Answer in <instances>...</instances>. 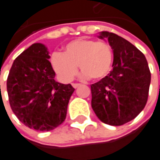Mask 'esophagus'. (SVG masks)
Returning a JSON list of instances; mask_svg holds the SVG:
<instances>
[{
    "label": "esophagus",
    "mask_w": 160,
    "mask_h": 160,
    "mask_svg": "<svg viewBox=\"0 0 160 160\" xmlns=\"http://www.w3.org/2000/svg\"><path fill=\"white\" fill-rule=\"evenodd\" d=\"M72 86H73V88H77V87H79L80 86V84H78V83H73L72 84Z\"/></svg>",
    "instance_id": "34e87169"
}]
</instances>
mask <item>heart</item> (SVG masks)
<instances>
[{"instance_id": "b5f03b06", "label": "heart", "mask_w": 160, "mask_h": 160, "mask_svg": "<svg viewBox=\"0 0 160 160\" xmlns=\"http://www.w3.org/2000/svg\"><path fill=\"white\" fill-rule=\"evenodd\" d=\"M113 62V49L104 41L79 38L68 42L62 53H54L50 63L63 82L73 79L79 65L83 77L101 80L110 73Z\"/></svg>"}]
</instances>
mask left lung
<instances>
[{"label":"left lung","instance_id":"left-lung-1","mask_svg":"<svg viewBox=\"0 0 160 160\" xmlns=\"http://www.w3.org/2000/svg\"><path fill=\"white\" fill-rule=\"evenodd\" d=\"M113 49V69L91 85L92 107L98 119L112 126L133 120L147 104L151 83L148 61L139 49L123 38L101 32Z\"/></svg>","mask_w":160,"mask_h":160}]
</instances>
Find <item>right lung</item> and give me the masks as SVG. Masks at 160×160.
I'll list each match as a JSON object with an SVG mask.
<instances>
[{"label":"right lung","instance_id":"1","mask_svg":"<svg viewBox=\"0 0 160 160\" xmlns=\"http://www.w3.org/2000/svg\"><path fill=\"white\" fill-rule=\"evenodd\" d=\"M49 51L40 42L24 50L12 63L7 80L9 104L22 123L50 131L65 120L74 88L55 80Z\"/></svg>","mask_w":160,"mask_h":160}]
</instances>
